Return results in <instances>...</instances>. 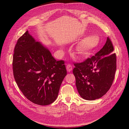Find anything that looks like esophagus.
<instances>
[{
	"label": "esophagus",
	"instance_id": "1",
	"mask_svg": "<svg viewBox=\"0 0 129 129\" xmlns=\"http://www.w3.org/2000/svg\"><path fill=\"white\" fill-rule=\"evenodd\" d=\"M66 68H67V71L68 72H70L71 71H72V69H73L72 66L71 64H68L67 66V67H66Z\"/></svg>",
	"mask_w": 129,
	"mask_h": 129
}]
</instances>
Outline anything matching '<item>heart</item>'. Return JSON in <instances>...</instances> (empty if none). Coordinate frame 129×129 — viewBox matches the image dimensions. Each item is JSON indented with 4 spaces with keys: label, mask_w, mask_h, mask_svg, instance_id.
Masks as SVG:
<instances>
[{
    "label": "heart",
    "mask_w": 129,
    "mask_h": 129,
    "mask_svg": "<svg viewBox=\"0 0 129 129\" xmlns=\"http://www.w3.org/2000/svg\"><path fill=\"white\" fill-rule=\"evenodd\" d=\"M100 41L99 37L95 35L89 36L82 41L77 47V52L82 55H84L98 46Z\"/></svg>",
    "instance_id": "1"
}]
</instances>
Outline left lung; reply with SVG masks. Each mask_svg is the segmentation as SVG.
<instances>
[{
	"label": "left lung",
	"mask_w": 129,
	"mask_h": 129,
	"mask_svg": "<svg viewBox=\"0 0 129 129\" xmlns=\"http://www.w3.org/2000/svg\"><path fill=\"white\" fill-rule=\"evenodd\" d=\"M110 38L95 55L74 63L73 73L81 97L92 101L106 93L112 84L116 71V55Z\"/></svg>",
	"instance_id": "1"
}]
</instances>
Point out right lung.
Segmentation results:
<instances>
[{
	"label": "right lung",
	"instance_id": "right-lung-1",
	"mask_svg": "<svg viewBox=\"0 0 129 129\" xmlns=\"http://www.w3.org/2000/svg\"><path fill=\"white\" fill-rule=\"evenodd\" d=\"M12 67L15 81L23 94L40 105L55 101L67 75L64 61H56L28 31L19 38L15 46Z\"/></svg>",
	"mask_w": 129,
	"mask_h": 129
}]
</instances>
